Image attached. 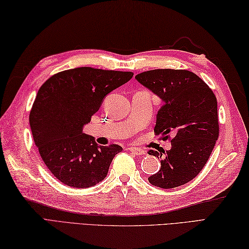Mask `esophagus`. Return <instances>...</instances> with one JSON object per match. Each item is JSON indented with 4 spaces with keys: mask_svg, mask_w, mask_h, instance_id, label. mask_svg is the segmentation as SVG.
I'll return each instance as SVG.
<instances>
[{
    "mask_svg": "<svg viewBox=\"0 0 249 249\" xmlns=\"http://www.w3.org/2000/svg\"><path fill=\"white\" fill-rule=\"evenodd\" d=\"M130 153H133L135 155H143L145 154V151L143 149H140V147H135V146H130L129 149Z\"/></svg>",
    "mask_w": 249,
    "mask_h": 249,
    "instance_id": "esophagus-1",
    "label": "esophagus"
}]
</instances>
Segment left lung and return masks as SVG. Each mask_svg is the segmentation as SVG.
I'll list each match as a JSON object with an SVG mask.
<instances>
[{
    "instance_id": "left-lung-1",
    "label": "left lung",
    "mask_w": 249,
    "mask_h": 249,
    "mask_svg": "<svg viewBox=\"0 0 249 249\" xmlns=\"http://www.w3.org/2000/svg\"><path fill=\"white\" fill-rule=\"evenodd\" d=\"M140 82L161 99L154 133L171 140L160 169L149 178L153 186L174 188L198 176L209 160L219 135L217 99L196 73L185 70H153L138 73ZM150 155L161 158L157 151Z\"/></svg>"
}]
</instances>
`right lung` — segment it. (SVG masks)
<instances>
[{
	"instance_id": "right-lung-1",
	"label": "right lung",
	"mask_w": 249,
	"mask_h": 249,
	"mask_svg": "<svg viewBox=\"0 0 249 249\" xmlns=\"http://www.w3.org/2000/svg\"><path fill=\"white\" fill-rule=\"evenodd\" d=\"M131 71L78 67L50 77L37 92L30 126L41 160L63 184L94 186L107 177L122 146L98 145L83 133L105 96L128 82Z\"/></svg>"
}]
</instances>
